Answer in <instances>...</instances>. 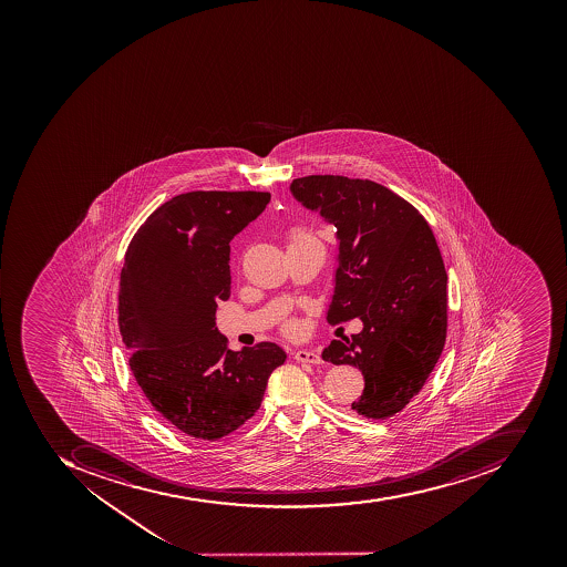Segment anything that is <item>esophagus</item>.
Returning <instances> with one entry per match:
<instances>
[{"instance_id": "34e87169", "label": "esophagus", "mask_w": 567, "mask_h": 567, "mask_svg": "<svg viewBox=\"0 0 567 567\" xmlns=\"http://www.w3.org/2000/svg\"><path fill=\"white\" fill-rule=\"evenodd\" d=\"M295 359L298 362H310V364H319L321 362V355L318 352H313V350H297Z\"/></svg>"}]
</instances>
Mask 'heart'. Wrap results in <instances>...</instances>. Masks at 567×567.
<instances>
[{
	"mask_svg": "<svg viewBox=\"0 0 567 567\" xmlns=\"http://www.w3.org/2000/svg\"><path fill=\"white\" fill-rule=\"evenodd\" d=\"M289 246L301 245V243L310 241L313 239L312 234L306 229V227H293V229L289 230Z\"/></svg>",
	"mask_w": 567,
	"mask_h": 567,
	"instance_id": "heart-1",
	"label": "heart"
}]
</instances>
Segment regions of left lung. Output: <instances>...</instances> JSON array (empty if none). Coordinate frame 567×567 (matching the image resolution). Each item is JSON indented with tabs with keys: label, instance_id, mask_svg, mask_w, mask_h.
<instances>
[{
	"label": "left lung",
	"instance_id": "8db88e82",
	"mask_svg": "<svg viewBox=\"0 0 567 567\" xmlns=\"http://www.w3.org/2000/svg\"><path fill=\"white\" fill-rule=\"evenodd\" d=\"M289 190L337 227L326 319L362 321L361 333L333 340L322 359L361 370L355 413L394 416L422 390L446 342L447 276L434 234L414 206L377 182L309 175L295 178Z\"/></svg>",
	"mask_w": 567,
	"mask_h": 567
}]
</instances>
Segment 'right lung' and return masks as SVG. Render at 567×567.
<instances>
[{
	"instance_id": "1",
	"label": "right lung",
	"mask_w": 567,
	"mask_h": 567,
	"mask_svg": "<svg viewBox=\"0 0 567 567\" xmlns=\"http://www.w3.org/2000/svg\"><path fill=\"white\" fill-rule=\"evenodd\" d=\"M269 193L194 190L161 205L133 236L121 269L120 331L154 410L190 437L217 441L254 416L286 353L272 342L227 349L215 326L230 297L233 237Z\"/></svg>"
}]
</instances>
